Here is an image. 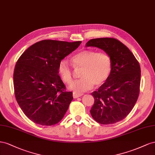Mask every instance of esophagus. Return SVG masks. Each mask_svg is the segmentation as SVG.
<instances>
[{
    "mask_svg": "<svg viewBox=\"0 0 155 155\" xmlns=\"http://www.w3.org/2000/svg\"><path fill=\"white\" fill-rule=\"evenodd\" d=\"M82 95V94H79V93H77V92H73V98L76 99V98H78V97H81Z\"/></svg>",
    "mask_w": 155,
    "mask_h": 155,
    "instance_id": "1",
    "label": "esophagus"
}]
</instances>
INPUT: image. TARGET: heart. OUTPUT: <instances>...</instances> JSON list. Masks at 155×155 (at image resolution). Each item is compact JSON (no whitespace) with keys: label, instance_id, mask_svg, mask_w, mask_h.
<instances>
[{"label":"heart","instance_id":"b5f03b06","mask_svg":"<svg viewBox=\"0 0 155 155\" xmlns=\"http://www.w3.org/2000/svg\"><path fill=\"white\" fill-rule=\"evenodd\" d=\"M71 61L75 70L82 69L80 74L82 78L71 82L69 86L71 90L77 93L89 90L94 84H103L112 72L111 57L104 52L84 50L72 56ZM58 73L64 83L69 84L72 81L73 71L65 60H62L59 62Z\"/></svg>","mask_w":155,"mask_h":155}]
</instances>
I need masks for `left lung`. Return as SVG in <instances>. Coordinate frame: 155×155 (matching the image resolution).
Returning <instances> with one entry per match:
<instances>
[{
	"instance_id": "8db88e82",
	"label": "left lung",
	"mask_w": 155,
	"mask_h": 155,
	"mask_svg": "<svg viewBox=\"0 0 155 155\" xmlns=\"http://www.w3.org/2000/svg\"><path fill=\"white\" fill-rule=\"evenodd\" d=\"M86 47H95L111 57L112 72L97 91L91 94L92 117L101 124H113L126 117L138 98L141 70L138 61L124 44L115 38H95Z\"/></svg>"
}]
</instances>
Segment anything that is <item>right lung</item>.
<instances>
[{
	"label": "right lung",
	"instance_id": "obj_1",
	"mask_svg": "<svg viewBox=\"0 0 155 155\" xmlns=\"http://www.w3.org/2000/svg\"><path fill=\"white\" fill-rule=\"evenodd\" d=\"M81 41L42 40L26 49L14 73L17 102L26 116L36 124L51 126L64 116L73 99L58 73L60 61Z\"/></svg>",
	"mask_w": 155,
	"mask_h": 155
}]
</instances>
